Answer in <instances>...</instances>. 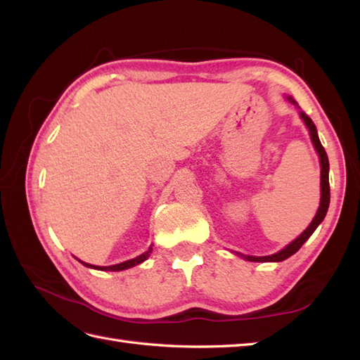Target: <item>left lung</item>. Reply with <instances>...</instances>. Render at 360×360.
<instances>
[{"instance_id":"8db88e82","label":"left lung","mask_w":360,"mask_h":360,"mask_svg":"<svg viewBox=\"0 0 360 360\" xmlns=\"http://www.w3.org/2000/svg\"><path fill=\"white\" fill-rule=\"evenodd\" d=\"M290 102H292L294 105H297L292 98H289ZM300 116L303 119L304 124H307V127L309 128V134H311V141L312 143H314V147L319 153V158H320V165H322V174H320V178H322V182H320V186H322V200H320V207L316 213L314 219H312V223L308 226L307 231H304L298 238H295L292 243L288 244V246L277 252V254L274 255H269V257H249V255H241L243 258L249 259V262H283V259L289 258L290 255H294L295 252L300 249L303 246V243L307 241L309 236L312 235V232L316 231L317 226L322 223L326 212H328V207H330V176H328V173H330V162H328V156H326V151L325 148L322 147V143H320V139H319V134H317V128L314 125V122L311 120V117L308 116V114H304L303 111H300Z\"/></svg>"}]
</instances>
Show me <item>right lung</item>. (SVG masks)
<instances>
[{"instance_id":"obj_1","label":"right lung","mask_w":360,"mask_h":360,"mask_svg":"<svg viewBox=\"0 0 360 360\" xmlns=\"http://www.w3.org/2000/svg\"><path fill=\"white\" fill-rule=\"evenodd\" d=\"M150 252H151V248L145 252V254L136 257L133 259H128V262H124V263H119V264H112V266H94V264H89V263H83V262H79L82 264H85L86 267H93V269H98V271H124V269H128V267H133L136 264H139L142 262H145L150 257Z\"/></svg>"}]
</instances>
